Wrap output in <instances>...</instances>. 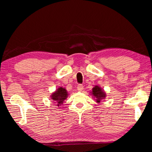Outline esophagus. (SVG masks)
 <instances>
[{"label": "esophagus", "instance_id": "obj_1", "mask_svg": "<svg viewBox=\"0 0 152 152\" xmlns=\"http://www.w3.org/2000/svg\"><path fill=\"white\" fill-rule=\"evenodd\" d=\"M83 89H84V86L83 85H82V84H78V86H77V90H78L79 92H82L83 91Z\"/></svg>", "mask_w": 152, "mask_h": 152}]
</instances>
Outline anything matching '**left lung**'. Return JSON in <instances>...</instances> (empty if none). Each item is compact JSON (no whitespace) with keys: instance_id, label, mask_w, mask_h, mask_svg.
Segmentation results:
<instances>
[{"instance_id":"obj_1","label":"left lung","mask_w":152,"mask_h":152,"mask_svg":"<svg viewBox=\"0 0 152 152\" xmlns=\"http://www.w3.org/2000/svg\"><path fill=\"white\" fill-rule=\"evenodd\" d=\"M91 93L93 98L96 99L97 103H100L102 100L105 99L107 96L105 92L99 86H95L92 88Z\"/></svg>"}]
</instances>
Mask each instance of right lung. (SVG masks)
<instances>
[{
    "label": "right lung",
    "mask_w": 152,
    "mask_h": 152,
    "mask_svg": "<svg viewBox=\"0 0 152 152\" xmlns=\"http://www.w3.org/2000/svg\"><path fill=\"white\" fill-rule=\"evenodd\" d=\"M68 96V93L66 89L62 88V87H60L54 92L51 94V99L55 102V103L58 107H60L64 103V100L66 99Z\"/></svg>",
    "instance_id": "obj_1"
}]
</instances>
